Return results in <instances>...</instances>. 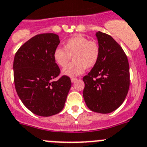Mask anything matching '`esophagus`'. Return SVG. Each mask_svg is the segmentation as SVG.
<instances>
[{
    "mask_svg": "<svg viewBox=\"0 0 147 147\" xmlns=\"http://www.w3.org/2000/svg\"><path fill=\"white\" fill-rule=\"evenodd\" d=\"M71 82H73V83H74V82H75L76 81V80H77V79H76V78H71Z\"/></svg>",
    "mask_w": 147,
    "mask_h": 147,
    "instance_id": "esophagus-1",
    "label": "esophagus"
}]
</instances>
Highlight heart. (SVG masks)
Segmentation results:
<instances>
[{"label":"heart","mask_w":147,"mask_h":147,"mask_svg":"<svg viewBox=\"0 0 147 147\" xmlns=\"http://www.w3.org/2000/svg\"><path fill=\"white\" fill-rule=\"evenodd\" d=\"M100 48L97 41L88 40L82 36L69 38L64 44V48L56 47L53 51V59L59 66L65 67L73 56L72 63L62 70V74L67 76H79L85 69L94 67L100 57Z\"/></svg>","instance_id":"b5f03b06"}]
</instances>
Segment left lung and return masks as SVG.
Listing matches in <instances>:
<instances>
[{
	"instance_id": "1",
	"label": "left lung",
	"mask_w": 147,
	"mask_h": 147,
	"mask_svg": "<svg viewBox=\"0 0 147 147\" xmlns=\"http://www.w3.org/2000/svg\"><path fill=\"white\" fill-rule=\"evenodd\" d=\"M100 45L99 59L83 77V97L94 112L111 113L120 107L129 88V65L126 55L111 36L96 33Z\"/></svg>"
}]
</instances>
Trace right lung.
I'll return each instance as SVG.
<instances>
[{"mask_svg": "<svg viewBox=\"0 0 147 147\" xmlns=\"http://www.w3.org/2000/svg\"><path fill=\"white\" fill-rule=\"evenodd\" d=\"M60 43L54 33L31 38L16 53L13 62L14 82L18 95L26 107L38 116L50 117L63 109L71 79L62 76L53 59V51Z\"/></svg>", "mask_w": 147, "mask_h": 147, "instance_id": "obj_1", "label": "right lung"}]
</instances>
